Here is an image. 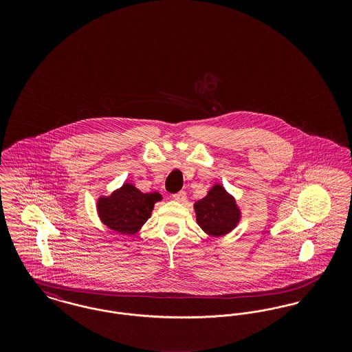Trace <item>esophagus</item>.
Here are the masks:
<instances>
[{
  "label": "esophagus",
  "mask_w": 352,
  "mask_h": 352,
  "mask_svg": "<svg viewBox=\"0 0 352 352\" xmlns=\"http://www.w3.org/2000/svg\"><path fill=\"white\" fill-rule=\"evenodd\" d=\"M173 199H174V201H179V203H184L186 199H187L186 192H184V191H179V192L174 194V195H173Z\"/></svg>",
  "instance_id": "obj_1"
}]
</instances>
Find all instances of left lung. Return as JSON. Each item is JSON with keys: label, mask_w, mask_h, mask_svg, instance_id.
Segmentation results:
<instances>
[{"label": "left lung", "mask_w": 352, "mask_h": 352, "mask_svg": "<svg viewBox=\"0 0 352 352\" xmlns=\"http://www.w3.org/2000/svg\"><path fill=\"white\" fill-rule=\"evenodd\" d=\"M197 223L210 236H224L237 226L241 212L234 197L221 184H215L208 194L194 204Z\"/></svg>", "instance_id": "obj_1"}]
</instances>
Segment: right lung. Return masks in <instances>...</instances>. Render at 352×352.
Listing matches in <instances>:
<instances>
[{
    "mask_svg": "<svg viewBox=\"0 0 352 352\" xmlns=\"http://www.w3.org/2000/svg\"><path fill=\"white\" fill-rule=\"evenodd\" d=\"M158 192L144 194L133 184H124L109 197H100L98 212L101 221L111 230L122 234H134L151 218L155 201H161Z\"/></svg>",
    "mask_w": 352,
    "mask_h": 352,
    "instance_id": "obj_1",
    "label": "right lung"
}]
</instances>
